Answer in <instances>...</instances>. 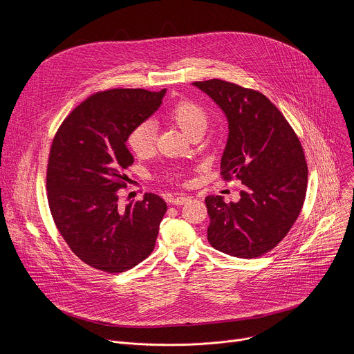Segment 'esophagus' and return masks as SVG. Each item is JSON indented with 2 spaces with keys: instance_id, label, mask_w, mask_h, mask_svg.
<instances>
[{
  "instance_id": "esophagus-1",
  "label": "esophagus",
  "mask_w": 354,
  "mask_h": 354,
  "mask_svg": "<svg viewBox=\"0 0 354 354\" xmlns=\"http://www.w3.org/2000/svg\"><path fill=\"white\" fill-rule=\"evenodd\" d=\"M187 200H189V197L185 196V194H182V196H178V197H175V198L172 200V205H175V206H182V205L186 203Z\"/></svg>"
}]
</instances>
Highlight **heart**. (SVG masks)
<instances>
[{"label":"heart","instance_id":"b5f03b06","mask_svg":"<svg viewBox=\"0 0 354 354\" xmlns=\"http://www.w3.org/2000/svg\"><path fill=\"white\" fill-rule=\"evenodd\" d=\"M168 116L187 136L198 129H206L207 124L206 111L192 100H180L175 104ZM156 124L149 120L138 123L129 131L127 145L137 157L153 154L156 148Z\"/></svg>","mask_w":354,"mask_h":354}]
</instances>
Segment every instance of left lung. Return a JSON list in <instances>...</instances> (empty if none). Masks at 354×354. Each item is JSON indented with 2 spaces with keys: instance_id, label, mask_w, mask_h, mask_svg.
<instances>
[{
  "instance_id": "8db88e82",
  "label": "left lung",
  "mask_w": 354,
  "mask_h": 354,
  "mask_svg": "<svg viewBox=\"0 0 354 354\" xmlns=\"http://www.w3.org/2000/svg\"><path fill=\"white\" fill-rule=\"evenodd\" d=\"M228 122L221 175L243 187L238 201L207 196V239L223 254L252 259L272 250L304 205L308 168L304 151L281 112L261 92L223 80L193 82Z\"/></svg>"
}]
</instances>
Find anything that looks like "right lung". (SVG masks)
<instances>
[{
    "mask_svg": "<svg viewBox=\"0 0 354 354\" xmlns=\"http://www.w3.org/2000/svg\"><path fill=\"white\" fill-rule=\"evenodd\" d=\"M167 89H109L95 93L63 122L47 164L48 207L62 236L91 268L126 272L156 246L165 201L147 193L119 207L118 190L133 165L127 134L154 115Z\"/></svg>",
    "mask_w": 354,
    "mask_h": 354,
    "instance_id": "right-lung-1",
    "label": "right lung"
}]
</instances>
